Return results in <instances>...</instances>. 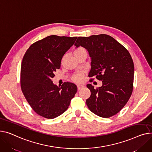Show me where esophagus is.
<instances>
[{
	"label": "esophagus",
	"instance_id": "34e87169",
	"mask_svg": "<svg viewBox=\"0 0 152 152\" xmlns=\"http://www.w3.org/2000/svg\"><path fill=\"white\" fill-rule=\"evenodd\" d=\"M83 88V85H77V88H78V90H80L82 88Z\"/></svg>",
	"mask_w": 152,
	"mask_h": 152
}]
</instances>
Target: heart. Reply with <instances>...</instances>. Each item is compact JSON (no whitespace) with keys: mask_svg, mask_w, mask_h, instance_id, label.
I'll use <instances>...</instances> for the list:
<instances>
[{"mask_svg":"<svg viewBox=\"0 0 152 152\" xmlns=\"http://www.w3.org/2000/svg\"><path fill=\"white\" fill-rule=\"evenodd\" d=\"M85 51V50L82 48V47H78L77 48H75L74 51V55H77L78 53H80L81 52ZM72 80L75 82H81L82 80H83V73L82 72H80V73H77L76 74H75L73 77H72Z\"/></svg>","mask_w":152,"mask_h":152,"instance_id":"1","label":"heart"}]
</instances>
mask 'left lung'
<instances>
[{
	"label": "left lung",
	"instance_id": "obj_1",
	"mask_svg": "<svg viewBox=\"0 0 152 152\" xmlns=\"http://www.w3.org/2000/svg\"><path fill=\"white\" fill-rule=\"evenodd\" d=\"M74 45L86 48L91 58L88 77L94 76L102 82V86L96 89L91 84L87 85L91 91L86 101L88 107L103 118L118 113L128 102L133 90L134 67L129 51L106 34L78 37Z\"/></svg>",
	"mask_w": 152,
	"mask_h": 152
}]
</instances>
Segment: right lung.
Listing matches in <instances>:
<instances>
[{"label": "right lung", "instance_id": "1", "mask_svg": "<svg viewBox=\"0 0 152 152\" xmlns=\"http://www.w3.org/2000/svg\"><path fill=\"white\" fill-rule=\"evenodd\" d=\"M77 38L50 35L32 44L25 53L21 67V90L41 117L53 119L63 113L77 91L74 83L64 82L58 87L51 80L62 56Z\"/></svg>", "mask_w": 152, "mask_h": 152}]
</instances>
